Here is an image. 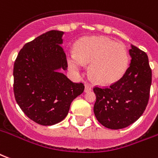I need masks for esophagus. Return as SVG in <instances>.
<instances>
[{
  "mask_svg": "<svg viewBox=\"0 0 158 158\" xmlns=\"http://www.w3.org/2000/svg\"><path fill=\"white\" fill-rule=\"evenodd\" d=\"M91 87L89 86V85H85V92H89V91H91Z\"/></svg>",
  "mask_w": 158,
  "mask_h": 158,
  "instance_id": "34e87169",
  "label": "esophagus"
}]
</instances>
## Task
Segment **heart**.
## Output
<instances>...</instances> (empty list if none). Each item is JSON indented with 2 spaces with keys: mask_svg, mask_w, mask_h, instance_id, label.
Instances as JSON below:
<instances>
[{
  "mask_svg": "<svg viewBox=\"0 0 158 158\" xmlns=\"http://www.w3.org/2000/svg\"><path fill=\"white\" fill-rule=\"evenodd\" d=\"M67 63L74 72L89 64L88 73L97 85H110L123 77L129 64L126 47L103 36L83 37L74 45V52L67 55Z\"/></svg>",
  "mask_w": 158,
  "mask_h": 158,
  "instance_id": "obj_1",
  "label": "heart"
}]
</instances>
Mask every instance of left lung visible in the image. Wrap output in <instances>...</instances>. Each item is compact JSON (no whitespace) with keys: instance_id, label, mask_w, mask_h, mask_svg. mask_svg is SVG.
Wrapping results in <instances>:
<instances>
[{"instance_id":"1","label":"left lung","mask_w":158,"mask_h":158,"mask_svg":"<svg viewBox=\"0 0 158 158\" xmlns=\"http://www.w3.org/2000/svg\"><path fill=\"white\" fill-rule=\"evenodd\" d=\"M131 63L120 80L109 88L95 87L94 113L102 126L122 129L137 121L149 100L152 70L147 53L134 45L129 50Z\"/></svg>"}]
</instances>
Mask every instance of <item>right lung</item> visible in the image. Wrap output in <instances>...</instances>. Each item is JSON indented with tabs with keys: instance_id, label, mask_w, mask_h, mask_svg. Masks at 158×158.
I'll return each mask as SVG.
<instances>
[{
	"instance_id": "add662e5",
	"label": "right lung",
	"mask_w": 158,
	"mask_h": 158,
	"mask_svg": "<svg viewBox=\"0 0 158 158\" xmlns=\"http://www.w3.org/2000/svg\"><path fill=\"white\" fill-rule=\"evenodd\" d=\"M64 32L47 31L25 44L14 64V94L25 115L42 126L66 117L70 105L82 94V83H73L60 70H67L62 48Z\"/></svg>"
}]
</instances>
